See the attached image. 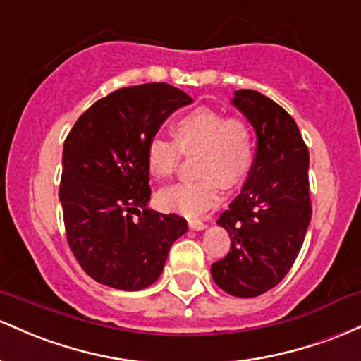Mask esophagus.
I'll use <instances>...</instances> for the list:
<instances>
[{"label":"esophagus","mask_w":361,"mask_h":361,"mask_svg":"<svg viewBox=\"0 0 361 361\" xmlns=\"http://www.w3.org/2000/svg\"><path fill=\"white\" fill-rule=\"evenodd\" d=\"M189 228L192 230H204L206 228V224L201 220H189Z\"/></svg>","instance_id":"esophagus-1"}]
</instances>
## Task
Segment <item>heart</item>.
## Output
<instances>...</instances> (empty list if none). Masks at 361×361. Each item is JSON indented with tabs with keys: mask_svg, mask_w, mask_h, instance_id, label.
Here are the masks:
<instances>
[{
	"mask_svg": "<svg viewBox=\"0 0 361 361\" xmlns=\"http://www.w3.org/2000/svg\"><path fill=\"white\" fill-rule=\"evenodd\" d=\"M176 141L153 136L147 145V165L159 179L179 167L180 155L196 152L194 169L200 177L161 189L159 202L165 212L201 216L218 204L221 180L235 184L252 164L254 140L249 123L240 116H224L212 107H197L173 124Z\"/></svg>",
	"mask_w": 361,
	"mask_h": 361,
	"instance_id": "1",
	"label": "heart"
}]
</instances>
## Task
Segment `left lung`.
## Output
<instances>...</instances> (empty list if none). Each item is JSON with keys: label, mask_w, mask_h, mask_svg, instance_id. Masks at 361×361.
Instances as JSON below:
<instances>
[{"label": "left lung", "mask_w": 361, "mask_h": 361, "mask_svg": "<svg viewBox=\"0 0 361 361\" xmlns=\"http://www.w3.org/2000/svg\"><path fill=\"white\" fill-rule=\"evenodd\" d=\"M232 102L252 124L257 147L244 188L218 218L232 245L212 276L226 293L250 298L276 286L302 249L312 218L309 149L274 100L237 90Z\"/></svg>", "instance_id": "left-lung-1"}]
</instances>
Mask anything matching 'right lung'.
<instances>
[{"label": "right lung", "instance_id": "right-lung-1", "mask_svg": "<svg viewBox=\"0 0 361 361\" xmlns=\"http://www.w3.org/2000/svg\"><path fill=\"white\" fill-rule=\"evenodd\" d=\"M191 102L167 83L119 88L90 105L64 140V230L73 256L95 281L126 291L147 288L188 230L179 214L147 208V145L173 111Z\"/></svg>", "mask_w": 361, "mask_h": 361}]
</instances>
